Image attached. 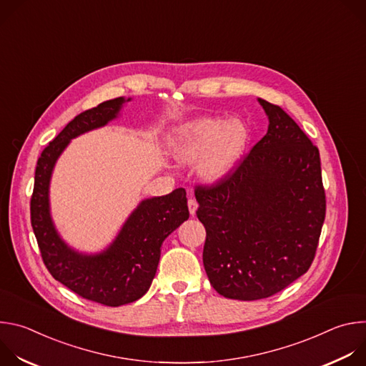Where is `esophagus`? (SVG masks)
Wrapping results in <instances>:
<instances>
[{"instance_id":"1","label":"esophagus","mask_w":366,"mask_h":366,"mask_svg":"<svg viewBox=\"0 0 366 366\" xmlns=\"http://www.w3.org/2000/svg\"><path fill=\"white\" fill-rule=\"evenodd\" d=\"M197 208H198L197 201H195L192 197H189V198H188V210H189V214H191V216H194V214H195Z\"/></svg>"}]
</instances>
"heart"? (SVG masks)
I'll return each instance as SVG.
<instances>
[{"label":"heart","mask_w":366,"mask_h":366,"mask_svg":"<svg viewBox=\"0 0 366 366\" xmlns=\"http://www.w3.org/2000/svg\"><path fill=\"white\" fill-rule=\"evenodd\" d=\"M249 140V126L239 117H202L175 132L172 152L182 164L201 160L199 175L208 182H217L236 168Z\"/></svg>","instance_id":"obj_1"}]
</instances>
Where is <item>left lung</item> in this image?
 Returning a JSON list of instances; mask_svg holds the SVG:
<instances>
[{
    "label": "left lung",
    "instance_id": "obj_1",
    "mask_svg": "<svg viewBox=\"0 0 366 366\" xmlns=\"http://www.w3.org/2000/svg\"><path fill=\"white\" fill-rule=\"evenodd\" d=\"M257 101L267 134L223 181L195 189L207 277L242 301L268 298L308 271L326 216L319 149L281 107Z\"/></svg>",
    "mask_w": 366,
    "mask_h": 366
}]
</instances>
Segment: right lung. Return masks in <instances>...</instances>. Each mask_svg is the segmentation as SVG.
<instances>
[{"mask_svg": "<svg viewBox=\"0 0 366 366\" xmlns=\"http://www.w3.org/2000/svg\"><path fill=\"white\" fill-rule=\"evenodd\" d=\"M132 98L119 97L76 116L41 152L30 202L31 227L43 262L56 281L82 298L119 307L142 298L154 278L164 240L189 217L182 188L142 199L113 242L101 252L84 253L59 234L50 213V179L69 142L120 117Z\"/></svg>", "mask_w": 366, "mask_h": 366, "instance_id": "right-lung-1", "label": "right lung"}]
</instances>
